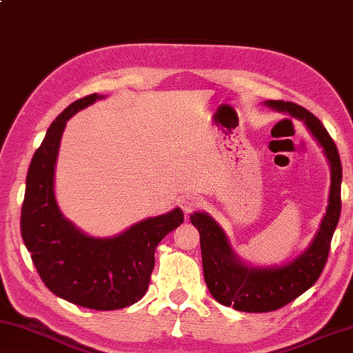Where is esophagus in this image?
Segmentation results:
<instances>
[{
	"instance_id": "obj_1",
	"label": "esophagus",
	"mask_w": 353,
	"mask_h": 353,
	"mask_svg": "<svg viewBox=\"0 0 353 353\" xmlns=\"http://www.w3.org/2000/svg\"><path fill=\"white\" fill-rule=\"evenodd\" d=\"M180 205L183 208V211L186 212V215H189L190 212H194L195 209L201 208L203 200L200 199V196H196V195H186V196H183V199H181Z\"/></svg>"
}]
</instances>
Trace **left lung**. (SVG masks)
Returning a JSON list of instances; mask_svg holds the SVG:
<instances>
[{"label": "left lung", "instance_id": "8db88e82", "mask_svg": "<svg viewBox=\"0 0 353 353\" xmlns=\"http://www.w3.org/2000/svg\"><path fill=\"white\" fill-rule=\"evenodd\" d=\"M263 105L304 122L329 161L330 192L329 205L310 245L292 261L270 267H257L242 261L232 250L223 228L208 212L190 214V221L200 232L203 274L209 292L220 304L246 313L277 310L307 292L318 281L341 214V161L325 127L310 111L296 103L265 101Z\"/></svg>", "mask_w": 353, "mask_h": 353}]
</instances>
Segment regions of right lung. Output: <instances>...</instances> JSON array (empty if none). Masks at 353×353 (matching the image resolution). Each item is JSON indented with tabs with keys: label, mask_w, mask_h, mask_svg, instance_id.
<instances>
[{
	"label": "right lung",
	"mask_w": 353,
	"mask_h": 353,
	"mask_svg": "<svg viewBox=\"0 0 353 353\" xmlns=\"http://www.w3.org/2000/svg\"><path fill=\"white\" fill-rule=\"evenodd\" d=\"M97 92L79 99L55 117L30 161L21 209V237L37 271L51 292L94 310H119L145 294L154 250L184 221L180 208L148 217L113 237H92L65 219L55 199V164L66 122Z\"/></svg>",
	"instance_id": "obj_1"
}]
</instances>
